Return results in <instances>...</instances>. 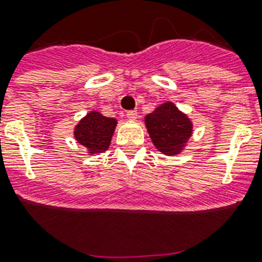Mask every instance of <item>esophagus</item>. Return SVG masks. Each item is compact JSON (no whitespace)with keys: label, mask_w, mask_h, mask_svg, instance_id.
<instances>
[{"label":"esophagus","mask_w":262,"mask_h":262,"mask_svg":"<svg viewBox=\"0 0 262 262\" xmlns=\"http://www.w3.org/2000/svg\"><path fill=\"white\" fill-rule=\"evenodd\" d=\"M127 118H128V119H131V120H135L136 118H138V111H136V110L128 111V113H127Z\"/></svg>","instance_id":"obj_1"}]
</instances>
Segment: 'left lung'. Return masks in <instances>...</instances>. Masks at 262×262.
I'll return each mask as SVG.
<instances>
[{
    "label": "left lung",
    "instance_id": "left-lung-1",
    "mask_svg": "<svg viewBox=\"0 0 262 262\" xmlns=\"http://www.w3.org/2000/svg\"><path fill=\"white\" fill-rule=\"evenodd\" d=\"M144 123L156 149L166 156L180 155L193 135V122L173 102L157 106Z\"/></svg>",
    "mask_w": 262,
    "mask_h": 262
}]
</instances>
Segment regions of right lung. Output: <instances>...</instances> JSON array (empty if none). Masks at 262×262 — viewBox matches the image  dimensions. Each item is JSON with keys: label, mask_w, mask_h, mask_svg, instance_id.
I'll list each match as a JSON object with an SVG mask.
<instances>
[{"label": "right lung", "mask_w": 262, "mask_h": 262, "mask_svg": "<svg viewBox=\"0 0 262 262\" xmlns=\"http://www.w3.org/2000/svg\"><path fill=\"white\" fill-rule=\"evenodd\" d=\"M117 124L115 118H107L99 111L92 110L76 124L73 135L77 143L86 148L88 155L102 154L107 151Z\"/></svg>", "instance_id": "right-lung-1"}]
</instances>
